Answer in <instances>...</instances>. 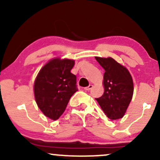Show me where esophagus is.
Segmentation results:
<instances>
[{
	"mask_svg": "<svg viewBox=\"0 0 160 160\" xmlns=\"http://www.w3.org/2000/svg\"><path fill=\"white\" fill-rule=\"evenodd\" d=\"M92 87H93L92 85L88 86L87 87H85V90H86V91H89V90H90V89H92Z\"/></svg>",
	"mask_w": 160,
	"mask_h": 160,
	"instance_id": "esophagus-1",
	"label": "esophagus"
}]
</instances>
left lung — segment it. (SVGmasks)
Masks as SVG:
<instances>
[{"mask_svg": "<svg viewBox=\"0 0 160 160\" xmlns=\"http://www.w3.org/2000/svg\"><path fill=\"white\" fill-rule=\"evenodd\" d=\"M95 59L105 71L104 94L95 99L108 118H122L132 98L134 87L131 74L124 66L111 57H95Z\"/></svg>", "mask_w": 160, "mask_h": 160, "instance_id": "1", "label": "left lung"}]
</instances>
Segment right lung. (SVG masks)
<instances>
[{"label":"right lung","instance_id":"obj_1","mask_svg":"<svg viewBox=\"0 0 160 160\" xmlns=\"http://www.w3.org/2000/svg\"><path fill=\"white\" fill-rule=\"evenodd\" d=\"M74 61L54 58L42 68L35 79L34 97L46 117L56 120L65 111L70 98L78 90L77 78L71 73Z\"/></svg>","mask_w":160,"mask_h":160}]
</instances>
